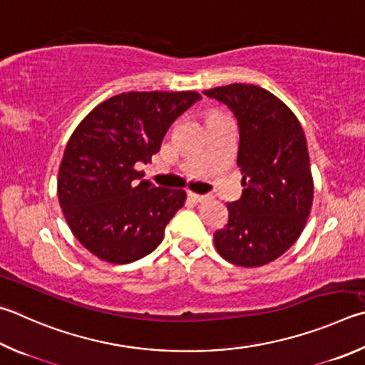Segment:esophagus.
I'll return each mask as SVG.
<instances>
[{
  "label": "esophagus",
  "mask_w": 365,
  "mask_h": 365,
  "mask_svg": "<svg viewBox=\"0 0 365 365\" xmlns=\"http://www.w3.org/2000/svg\"><path fill=\"white\" fill-rule=\"evenodd\" d=\"M188 197L195 202H205L210 200V195H197V193H193V191H188Z\"/></svg>",
  "instance_id": "34e87169"
}]
</instances>
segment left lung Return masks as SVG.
Instances as JSON below:
<instances>
[{
	"label": "left lung",
	"instance_id": "obj_1",
	"mask_svg": "<svg viewBox=\"0 0 365 365\" xmlns=\"http://www.w3.org/2000/svg\"><path fill=\"white\" fill-rule=\"evenodd\" d=\"M231 110L240 128L237 168L242 195L228 204V223L215 249L240 267H262L298 240L313 204L307 138L286 103L254 84L202 92Z\"/></svg>",
	"mask_w": 365,
	"mask_h": 365
}]
</instances>
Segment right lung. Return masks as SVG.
Here are the masks:
<instances>
[{"instance_id":"add662e5","label":"right lung","mask_w":365,"mask_h":365,"mask_svg":"<svg viewBox=\"0 0 365 365\" xmlns=\"http://www.w3.org/2000/svg\"><path fill=\"white\" fill-rule=\"evenodd\" d=\"M197 101L193 91L124 92L73 132L58 169V202L71 233L98 258L130 263L161 244L187 193L143 180L135 164L151 163L170 124Z\"/></svg>"}]
</instances>
